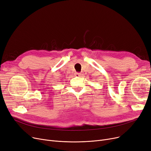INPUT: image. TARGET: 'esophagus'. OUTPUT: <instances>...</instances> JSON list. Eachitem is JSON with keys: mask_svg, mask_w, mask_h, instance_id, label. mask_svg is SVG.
Wrapping results in <instances>:
<instances>
[{"mask_svg": "<svg viewBox=\"0 0 151 151\" xmlns=\"http://www.w3.org/2000/svg\"><path fill=\"white\" fill-rule=\"evenodd\" d=\"M80 75H81V74L79 73H75V76H80Z\"/></svg>", "mask_w": 151, "mask_h": 151, "instance_id": "obj_1", "label": "esophagus"}]
</instances>
